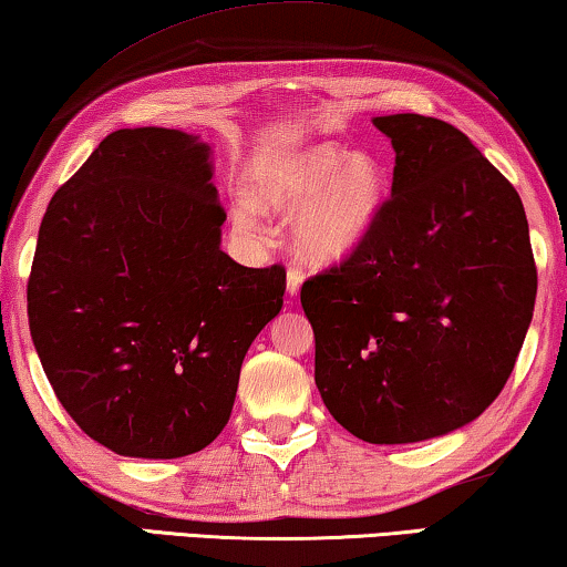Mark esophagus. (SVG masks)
<instances>
[{"label":"esophagus","instance_id":"1","mask_svg":"<svg viewBox=\"0 0 567 567\" xmlns=\"http://www.w3.org/2000/svg\"><path fill=\"white\" fill-rule=\"evenodd\" d=\"M300 285H302V267L290 265V267H287V292L298 295Z\"/></svg>","mask_w":567,"mask_h":567}]
</instances>
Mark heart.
<instances>
[{
	"label": "heart",
	"mask_w": 567,
	"mask_h": 567,
	"mask_svg": "<svg viewBox=\"0 0 567 567\" xmlns=\"http://www.w3.org/2000/svg\"><path fill=\"white\" fill-rule=\"evenodd\" d=\"M251 196L236 193L234 221L241 231L261 229V212L295 216V241L316 261H336L357 251L390 200V173L371 152H349L320 142L259 157L249 171Z\"/></svg>",
	"instance_id": "obj_1"
}]
</instances>
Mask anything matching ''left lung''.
Wrapping results in <instances>:
<instances>
[{
	"instance_id": "8db88e82",
	"label": "left lung",
	"mask_w": 567,
	"mask_h": 567,
	"mask_svg": "<svg viewBox=\"0 0 567 567\" xmlns=\"http://www.w3.org/2000/svg\"><path fill=\"white\" fill-rule=\"evenodd\" d=\"M392 198L374 234L302 282L316 384L351 435L420 443L476 420L504 390L537 295L514 185L453 124L377 116Z\"/></svg>"
}]
</instances>
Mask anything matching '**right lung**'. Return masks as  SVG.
I'll return each mask as SVG.
<instances>
[{
  "mask_svg": "<svg viewBox=\"0 0 567 567\" xmlns=\"http://www.w3.org/2000/svg\"><path fill=\"white\" fill-rule=\"evenodd\" d=\"M208 142L112 132L42 216L30 333L83 433L130 458H181L231 417L241 361L282 310L285 267L221 251Z\"/></svg>",
  "mask_w": 567,
  "mask_h": 567,
  "instance_id": "right-lung-1",
  "label": "right lung"
}]
</instances>
